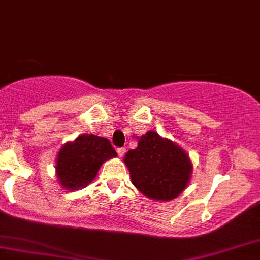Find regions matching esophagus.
I'll return each instance as SVG.
<instances>
[{"mask_svg":"<svg viewBox=\"0 0 260 260\" xmlns=\"http://www.w3.org/2000/svg\"><path fill=\"white\" fill-rule=\"evenodd\" d=\"M124 153H126V148H117V154H118V156L120 157H122L124 155Z\"/></svg>","mask_w":260,"mask_h":260,"instance_id":"obj_1","label":"esophagus"}]
</instances>
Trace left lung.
Wrapping results in <instances>:
<instances>
[{
    "label": "left lung",
    "mask_w": 260,
    "mask_h": 260,
    "mask_svg": "<svg viewBox=\"0 0 260 260\" xmlns=\"http://www.w3.org/2000/svg\"><path fill=\"white\" fill-rule=\"evenodd\" d=\"M132 183L156 201H171L184 190L192 174L189 157L171 140L149 131L124 156Z\"/></svg>",
    "instance_id": "obj_1"
}]
</instances>
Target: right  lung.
Here are the masks:
<instances>
[{
  "instance_id": "add662e5",
  "label": "right lung",
  "mask_w": 260,
  "mask_h": 260,
  "mask_svg": "<svg viewBox=\"0 0 260 260\" xmlns=\"http://www.w3.org/2000/svg\"><path fill=\"white\" fill-rule=\"evenodd\" d=\"M117 153L109 139L94 134H83L59 150L56 164L58 181L67 189L88 186L98 175L100 166Z\"/></svg>"
}]
</instances>
